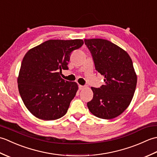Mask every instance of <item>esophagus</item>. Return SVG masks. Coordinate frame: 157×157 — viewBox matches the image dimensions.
I'll list each match as a JSON object with an SVG mask.
<instances>
[{"instance_id": "1", "label": "esophagus", "mask_w": 157, "mask_h": 157, "mask_svg": "<svg viewBox=\"0 0 157 157\" xmlns=\"http://www.w3.org/2000/svg\"><path fill=\"white\" fill-rule=\"evenodd\" d=\"M84 88H85V86H82V85H79V90H83Z\"/></svg>"}]
</instances>
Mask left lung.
Segmentation results:
<instances>
[{
    "instance_id": "obj_1",
    "label": "left lung",
    "mask_w": 157,
    "mask_h": 157,
    "mask_svg": "<svg viewBox=\"0 0 157 157\" xmlns=\"http://www.w3.org/2000/svg\"><path fill=\"white\" fill-rule=\"evenodd\" d=\"M84 42L105 82L100 88H91L94 95L87 103L88 109L98 118L117 117L128 107L136 90L137 75L132 59L124 50L106 40L85 39Z\"/></svg>"
}]
</instances>
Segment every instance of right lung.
Masks as SVG:
<instances>
[{"mask_svg":"<svg viewBox=\"0 0 157 157\" xmlns=\"http://www.w3.org/2000/svg\"><path fill=\"white\" fill-rule=\"evenodd\" d=\"M80 39L49 40L27 52L17 78L20 96L29 111L46 121L62 117L78 90L76 82L63 79L72 51L81 47Z\"/></svg>","mask_w":157,"mask_h":157,"instance_id":"obj_1","label":"right lung"}]
</instances>
